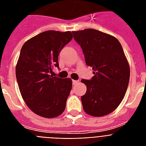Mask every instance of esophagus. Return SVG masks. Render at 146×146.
Segmentation results:
<instances>
[{
    "label": "esophagus",
    "instance_id": "1",
    "mask_svg": "<svg viewBox=\"0 0 146 146\" xmlns=\"http://www.w3.org/2000/svg\"><path fill=\"white\" fill-rule=\"evenodd\" d=\"M77 83H78L77 80H73V86H75V85H76Z\"/></svg>",
    "mask_w": 146,
    "mask_h": 146
}]
</instances>
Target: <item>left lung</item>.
I'll return each mask as SVG.
<instances>
[{
	"instance_id": "1",
	"label": "left lung",
	"mask_w": 146,
	"mask_h": 146,
	"mask_svg": "<svg viewBox=\"0 0 146 146\" xmlns=\"http://www.w3.org/2000/svg\"><path fill=\"white\" fill-rule=\"evenodd\" d=\"M72 33L93 70L91 80H81L87 87L81 97L83 110L94 117L107 115L119 106L129 84L130 70L122 46L115 37L93 29Z\"/></svg>"
}]
</instances>
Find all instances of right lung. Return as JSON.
Listing matches in <instances>:
<instances>
[{
    "label": "right lung",
    "mask_w": 146,
    "mask_h": 146,
    "mask_svg": "<svg viewBox=\"0 0 146 146\" xmlns=\"http://www.w3.org/2000/svg\"><path fill=\"white\" fill-rule=\"evenodd\" d=\"M72 38L71 32L48 30L22 47L16 66L17 83L26 105L41 117H56L66 108L72 80L50 74L54 67L59 68V53Z\"/></svg>",
    "instance_id": "add662e5"
}]
</instances>
